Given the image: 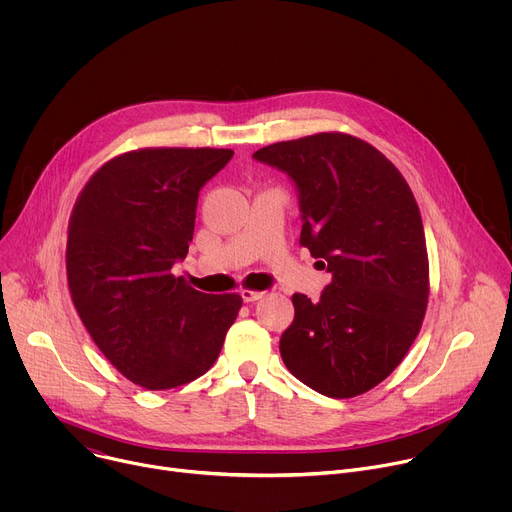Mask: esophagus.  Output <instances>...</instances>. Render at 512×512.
Masks as SVG:
<instances>
[{
    "instance_id": "1",
    "label": "esophagus",
    "mask_w": 512,
    "mask_h": 512,
    "mask_svg": "<svg viewBox=\"0 0 512 512\" xmlns=\"http://www.w3.org/2000/svg\"><path fill=\"white\" fill-rule=\"evenodd\" d=\"M263 296H265V291H255V289H249V287L241 289L243 302H257V300H261Z\"/></svg>"
}]
</instances>
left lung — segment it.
Instances as JSON below:
<instances>
[{"label": "left lung", "instance_id": "left-lung-1", "mask_svg": "<svg viewBox=\"0 0 512 512\" xmlns=\"http://www.w3.org/2000/svg\"><path fill=\"white\" fill-rule=\"evenodd\" d=\"M253 158L296 182L300 245L332 273L320 302L291 298L296 316L279 340L285 367L326 397L367 393L399 367L427 310L415 196L377 148L348 133L271 143Z\"/></svg>", "mask_w": 512, "mask_h": 512}]
</instances>
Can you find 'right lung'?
Here are the masks:
<instances>
[{
  "label": "right lung",
  "instance_id": "obj_1",
  "mask_svg": "<svg viewBox=\"0 0 512 512\" xmlns=\"http://www.w3.org/2000/svg\"><path fill=\"white\" fill-rule=\"evenodd\" d=\"M233 150L143 148L103 164L68 221L66 279L87 332L131 383L166 391L204 375L243 306L172 273L194 235L200 188Z\"/></svg>",
  "mask_w": 512,
  "mask_h": 512
}]
</instances>
